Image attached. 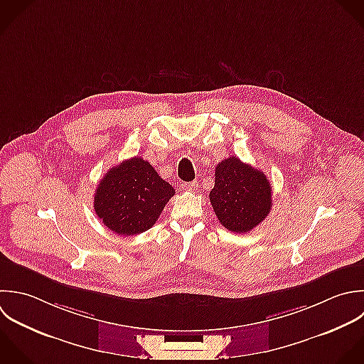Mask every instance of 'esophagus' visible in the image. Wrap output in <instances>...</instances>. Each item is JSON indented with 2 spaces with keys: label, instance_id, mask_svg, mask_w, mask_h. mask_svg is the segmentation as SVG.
<instances>
[{
  "label": "esophagus",
  "instance_id": "esophagus-1",
  "mask_svg": "<svg viewBox=\"0 0 364 364\" xmlns=\"http://www.w3.org/2000/svg\"><path fill=\"white\" fill-rule=\"evenodd\" d=\"M198 188V183L197 181H191V183H183L181 184V190L183 191H190V193H196Z\"/></svg>",
  "mask_w": 364,
  "mask_h": 364
}]
</instances>
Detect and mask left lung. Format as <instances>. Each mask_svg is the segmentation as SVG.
<instances>
[{
    "instance_id": "1",
    "label": "left lung",
    "mask_w": 364,
    "mask_h": 364,
    "mask_svg": "<svg viewBox=\"0 0 364 364\" xmlns=\"http://www.w3.org/2000/svg\"><path fill=\"white\" fill-rule=\"evenodd\" d=\"M210 201L227 230L245 234L268 217L272 208V187L261 170L232 156L215 167Z\"/></svg>"
}]
</instances>
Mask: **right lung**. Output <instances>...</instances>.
Listing matches in <instances>:
<instances>
[{
	"mask_svg": "<svg viewBox=\"0 0 364 364\" xmlns=\"http://www.w3.org/2000/svg\"><path fill=\"white\" fill-rule=\"evenodd\" d=\"M174 193L149 161L133 157L103 176L93 207L110 231L130 237L150 230Z\"/></svg>",
	"mask_w": 364,
	"mask_h": 364,
	"instance_id": "right-lung-1",
	"label": "right lung"
}]
</instances>
